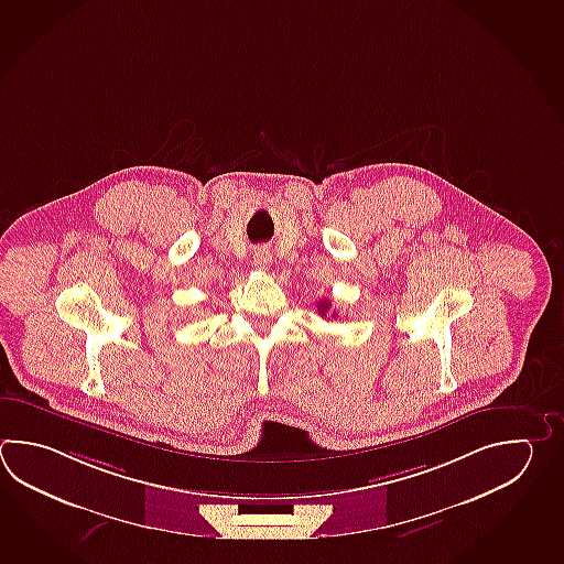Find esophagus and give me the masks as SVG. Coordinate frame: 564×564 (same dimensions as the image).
<instances>
[{"label": "esophagus", "instance_id": "34e87169", "mask_svg": "<svg viewBox=\"0 0 564 564\" xmlns=\"http://www.w3.org/2000/svg\"><path fill=\"white\" fill-rule=\"evenodd\" d=\"M253 263L259 271H264V269H269V264H271V253L269 251H257L253 257Z\"/></svg>", "mask_w": 564, "mask_h": 564}]
</instances>
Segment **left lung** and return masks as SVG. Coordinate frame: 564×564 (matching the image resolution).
<instances>
[{
    "label": "left lung",
    "mask_w": 564,
    "mask_h": 564,
    "mask_svg": "<svg viewBox=\"0 0 564 564\" xmlns=\"http://www.w3.org/2000/svg\"><path fill=\"white\" fill-rule=\"evenodd\" d=\"M332 307V301L327 300H319V303H317V311H319V315H323V317H327V310ZM337 313L334 311V315L332 317H335Z\"/></svg>",
    "instance_id": "1"
}]
</instances>
